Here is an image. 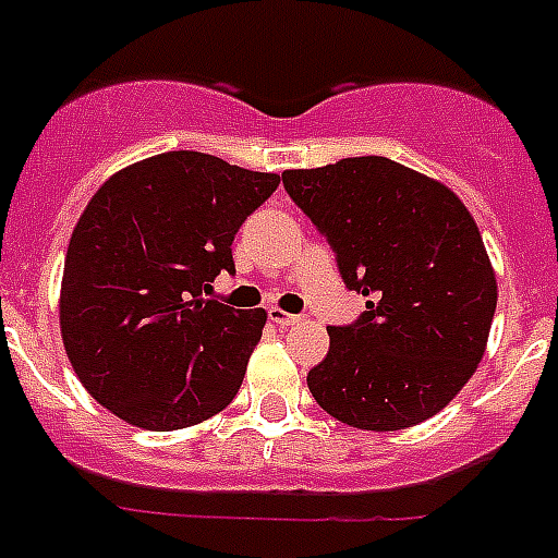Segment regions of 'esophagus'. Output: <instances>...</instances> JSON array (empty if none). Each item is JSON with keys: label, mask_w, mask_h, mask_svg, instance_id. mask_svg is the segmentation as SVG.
<instances>
[{"label": "esophagus", "mask_w": 558, "mask_h": 558, "mask_svg": "<svg viewBox=\"0 0 558 558\" xmlns=\"http://www.w3.org/2000/svg\"><path fill=\"white\" fill-rule=\"evenodd\" d=\"M269 320L278 323V326H301V315H289L283 308H269Z\"/></svg>", "instance_id": "34e87169"}]
</instances>
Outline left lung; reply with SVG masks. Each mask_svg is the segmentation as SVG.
<instances>
[{"label": "left lung", "instance_id": "8db88e82", "mask_svg": "<svg viewBox=\"0 0 558 558\" xmlns=\"http://www.w3.org/2000/svg\"><path fill=\"white\" fill-rule=\"evenodd\" d=\"M283 186L329 238L345 287L372 298L357 323L329 326L308 391L351 428L425 423L488 345L496 275L474 215L446 184L383 156L287 170Z\"/></svg>", "mask_w": 558, "mask_h": 558}]
</instances>
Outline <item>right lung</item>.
I'll list each match as a JSON object with an SVG mask.
<instances>
[{"label": "right lung", "mask_w": 558, "mask_h": 558, "mask_svg": "<svg viewBox=\"0 0 558 558\" xmlns=\"http://www.w3.org/2000/svg\"><path fill=\"white\" fill-rule=\"evenodd\" d=\"M278 184L175 149L98 186L70 235L59 326L73 372L110 414L175 430L235 400L266 312L201 294L235 271V232Z\"/></svg>", "instance_id": "1"}]
</instances>
